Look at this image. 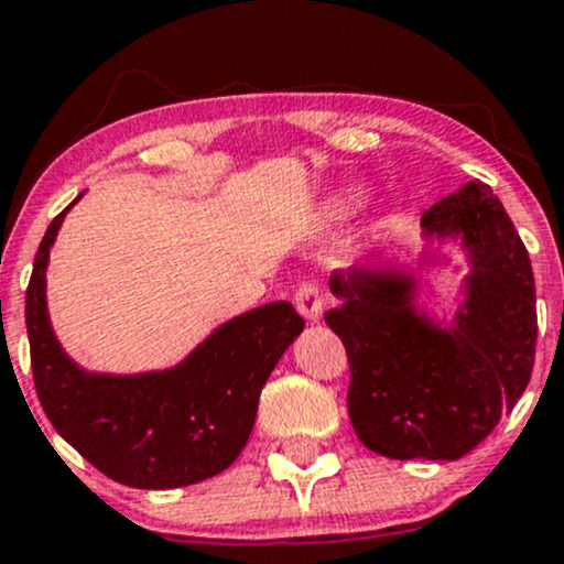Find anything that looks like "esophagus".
Instances as JSON below:
<instances>
[{
    "label": "esophagus",
    "instance_id": "obj_1",
    "mask_svg": "<svg viewBox=\"0 0 564 564\" xmlns=\"http://www.w3.org/2000/svg\"><path fill=\"white\" fill-rule=\"evenodd\" d=\"M294 307L300 310L304 321L318 323L323 318V294L318 283H302L294 294Z\"/></svg>",
    "mask_w": 564,
    "mask_h": 564
}]
</instances>
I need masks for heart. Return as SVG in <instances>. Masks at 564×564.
<instances>
[{
    "instance_id": "obj_1",
    "label": "heart",
    "mask_w": 564,
    "mask_h": 564,
    "mask_svg": "<svg viewBox=\"0 0 564 564\" xmlns=\"http://www.w3.org/2000/svg\"><path fill=\"white\" fill-rule=\"evenodd\" d=\"M355 206H358V200H355V196H336L332 204L326 206V219H345L347 215H352Z\"/></svg>"
}]
</instances>
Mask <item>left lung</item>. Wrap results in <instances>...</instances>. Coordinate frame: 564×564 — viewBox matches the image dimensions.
<instances>
[{
    "mask_svg": "<svg viewBox=\"0 0 564 564\" xmlns=\"http://www.w3.org/2000/svg\"><path fill=\"white\" fill-rule=\"evenodd\" d=\"M422 228L426 241H458L469 262L448 326L416 304V273L392 262L336 270L328 286L341 304L326 323L347 349V411L360 443L400 462H456L525 392L539 336L535 281L488 185L467 183L437 200Z\"/></svg>",
    "mask_w": 564,
    "mask_h": 564,
    "instance_id": "8db88e82",
    "label": "left lung"
}]
</instances>
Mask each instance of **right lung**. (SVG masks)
<instances>
[{"instance_id":"add662e5","label":"right lung","mask_w":564,"mask_h":564,"mask_svg":"<svg viewBox=\"0 0 564 564\" xmlns=\"http://www.w3.org/2000/svg\"><path fill=\"white\" fill-rule=\"evenodd\" d=\"M68 209L44 232L25 291L31 368L44 413L93 467L129 488H183L219 475L243 451L264 381L304 321L289 302H270L223 323L164 371H87L61 347L47 313L50 249Z\"/></svg>"}]
</instances>
